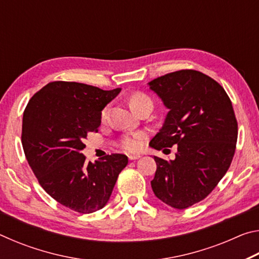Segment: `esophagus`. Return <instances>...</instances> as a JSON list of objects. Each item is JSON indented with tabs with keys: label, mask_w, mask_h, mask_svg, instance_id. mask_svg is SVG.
<instances>
[{
	"label": "esophagus",
	"mask_w": 259,
	"mask_h": 259,
	"mask_svg": "<svg viewBox=\"0 0 259 259\" xmlns=\"http://www.w3.org/2000/svg\"><path fill=\"white\" fill-rule=\"evenodd\" d=\"M140 157V155L139 154H131V155H129V160H131V161H134V160H138Z\"/></svg>",
	"instance_id": "34e87169"
}]
</instances>
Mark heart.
<instances>
[{
    "label": "heart",
    "mask_w": 259,
    "mask_h": 259,
    "mask_svg": "<svg viewBox=\"0 0 259 259\" xmlns=\"http://www.w3.org/2000/svg\"><path fill=\"white\" fill-rule=\"evenodd\" d=\"M145 103H152L151 98L147 95L143 93H135L130 96L129 98V105L133 108V111H136L139 106H142ZM107 116V107L104 108L102 111V120H105ZM142 134H135L131 136H125L124 138L121 140V147L125 150L126 152H137L140 145H142Z\"/></svg>",
    "instance_id": "obj_1"
}]
</instances>
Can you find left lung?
Here are the masks:
<instances>
[{"label":"left lung","instance_id":"1","mask_svg":"<svg viewBox=\"0 0 259 259\" xmlns=\"http://www.w3.org/2000/svg\"><path fill=\"white\" fill-rule=\"evenodd\" d=\"M148 85L169 109L150 146L177 145L175 160L154 156L152 190L165 204L186 209L207 198L230 168L238 139L233 106L218 82L193 69L165 74Z\"/></svg>","mask_w":259,"mask_h":259}]
</instances>
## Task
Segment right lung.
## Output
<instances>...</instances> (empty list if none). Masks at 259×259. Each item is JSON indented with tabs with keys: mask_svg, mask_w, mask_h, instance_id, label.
<instances>
[{
	"mask_svg": "<svg viewBox=\"0 0 259 259\" xmlns=\"http://www.w3.org/2000/svg\"><path fill=\"white\" fill-rule=\"evenodd\" d=\"M120 91L55 81L37 91L25 108L21 143L28 164L48 194L74 211L104 208L128 164L124 154L93 163L81 153L88 134L98 131L104 107Z\"/></svg>",
	"mask_w": 259,
	"mask_h": 259,
	"instance_id": "1",
	"label": "right lung"
}]
</instances>
